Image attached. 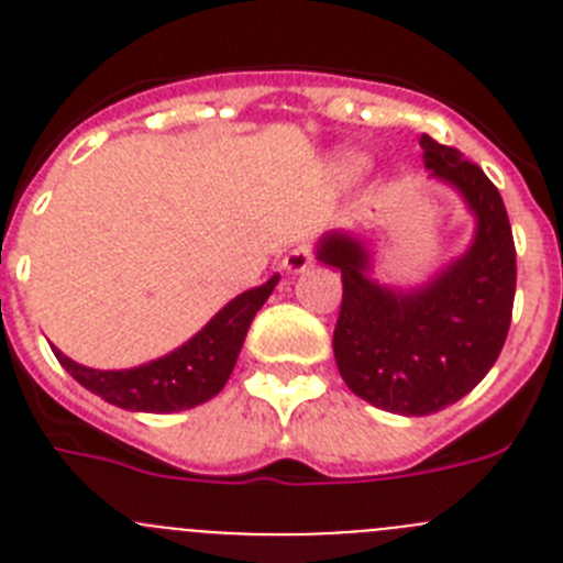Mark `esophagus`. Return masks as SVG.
<instances>
[{"label": "esophagus", "mask_w": 563, "mask_h": 563, "mask_svg": "<svg viewBox=\"0 0 563 563\" xmlns=\"http://www.w3.org/2000/svg\"><path fill=\"white\" fill-rule=\"evenodd\" d=\"M310 265H312V251L307 245L292 247V251L285 256V262H282V267H285L287 273H305Z\"/></svg>", "instance_id": "obj_1"}]
</instances>
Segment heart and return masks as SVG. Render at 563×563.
<instances>
[{
    "label": "heart",
    "instance_id": "heart-1",
    "mask_svg": "<svg viewBox=\"0 0 563 563\" xmlns=\"http://www.w3.org/2000/svg\"><path fill=\"white\" fill-rule=\"evenodd\" d=\"M343 163H346V166H350L352 172H361V168H363V161H361V157H355V154H350V157H346V161H343Z\"/></svg>",
    "mask_w": 563,
    "mask_h": 563
}]
</instances>
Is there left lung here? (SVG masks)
<instances>
[{
	"instance_id": "1",
	"label": "left lung",
	"mask_w": 563,
	"mask_h": 563,
	"mask_svg": "<svg viewBox=\"0 0 563 563\" xmlns=\"http://www.w3.org/2000/svg\"><path fill=\"white\" fill-rule=\"evenodd\" d=\"M431 180L454 188L474 213L462 256L415 287L375 278L366 239L330 231L316 258L341 273L343 301L332 350L343 383L361 400L402 417H426L465 397L505 346L516 296V247L505 202L465 154L422 134Z\"/></svg>"
}]
</instances>
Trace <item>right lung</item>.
Returning a JSON list of instances; mask_svg holds the SVG:
<instances>
[{
	"label": "right lung",
	"mask_w": 563,
	"mask_h": 563,
	"mask_svg": "<svg viewBox=\"0 0 563 563\" xmlns=\"http://www.w3.org/2000/svg\"><path fill=\"white\" fill-rule=\"evenodd\" d=\"M276 285L278 276H273L262 287L239 292L183 346L132 369H89L56 346L53 352L84 389L103 397L118 409L146 411V415L194 409L222 391L236 366L253 316L262 310Z\"/></svg>",
	"instance_id": "obj_1"
}]
</instances>
